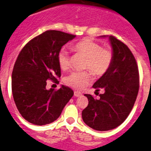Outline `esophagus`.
<instances>
[{"label":"esophagus","instance_id":"1","mask_svg":"<svg viewBox=\"0 0 151 151\" xmlns=\"http://www.w3.org/2000/svg\"><path fill=\"white\" fill-rule=\"evenodd\" d=\"M81 94H82V93H81V92H78V91H76L74 92V96H76V97H78V96H81Z\"/></svg>","mask_w":151,"mask_h":151}]
</instances>
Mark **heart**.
<instances>
[{"mask_svg": "<svg viewBox=\"0 0 151 151\" xmlns=\"http://www.w3.org/2000/svg\"><path fill=\"white\" fill-rule=\"evenodd\" d=\"M72 49L86 58L85 70H89L96 76L104 75L112 63L114 55L109 48H103L98 42L91 39H83L72 45ZM58 62L62 70L70 67V55L65 49H61L58 55ZM66 85L77 90H82L91 82V75L88 72H73L64 78Z\"/></svg>", "mask_w": 151, "mask_h": 151, "instance_id": "heart-1", "label": "heart"}]
</instances>
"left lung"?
I'll return each mask as SVG.
<instances>
[{
    "label": "left lung",
    "mask_w": 151,
    "mask_h": 151,
    "mask_svg": "<svg viewBox=\"0 0 151 151\" xmlns=\"http://www.w3.org/2000/svg\"><path fill=\"white\" fill-rule=\"evenodd\" d=\"M102 36L101 37H106ZM114 58L110 68L93 88L104 90L96 99L85 94L88 105L82 111L84 122L98 131L113 129L121 125L130 113L139 88V69L129 48L113 36H109Z\"/></svg>",
    "instance_id": "obj_1"
}]
</instances>
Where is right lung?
<instances>
[{"instance_id":"obj_1","label":"right lung","mask_w":151,"mask_h":151,"mask_svg":"<svg viewBox=\"0 0 151 151\" xmlns=\"http://www.w3.org/2000/svg\"><path fill=\"white\" fill-rule=\"evenodd\" d=\"M76 35L60 30H46L22 48L12 73V91L19 113L34 125L55 121L74 93L62 85L58 91L47 90L46 80L59 83L61 76L58 55L63 45Z\"/></svg>"}]
</instances>
